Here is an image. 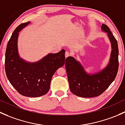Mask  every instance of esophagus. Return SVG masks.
Returning <instances> with one entry per match:
<instances>
[{"instance_id": "34e87169", "label": "esophagus", "mask_w": 125, "mask_h": 125, "mask_svg": "<svg viewBox=\"0 0 125 125\" xmlns=\"http://www.w3.org/2000/svg\"><path fill=\"white\" fill-rule=\"evenodd\" d=\"M70 55H71V54H70V52H68V51H66V52H65V58L68 57V56H70Z\"/></svg>"}]
</instances>
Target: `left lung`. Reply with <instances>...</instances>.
Listing matches in <instances>:
<instances>
[{"label":"left lung","mask_w":125,"mask_h":125,"mask_svg":"<svg viewBox=\"0 0 125 125\" xmlns=\"http://www.w3.org/2000/svg\"><path fill=\"white\" fill-rule=\"evenodd\" d=\"M101 29L107 34L111 44L110 61L106 67L99 72L90 74L74 58L69 56L65 60L70 91L77 96L93 97L99 96L107 89L116 77L119 69L117 42L106 24H102Z\"/></svg>","instance_id":"1"}]
</instances>
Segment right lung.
<instances>
[{
  "label": "right lung",
  "mask_w": 125,
  "mask_h": 125,
  "mask_svg": "<svg viewBox=\"0 0 125 125\" xmlns=\"http://www.w3.org/2000/svg\"><path fill=\"white\" fill-rule=\"evenodd\" d=\"M30 21L19 26L12 33L5 53L6 76L11 84L20 94L37 97L46 94L55 72L65 63V50L56 53H49L37 62L26 61L18 52L19 32Z\"/></svg>",
  "instance_id": "right-lung-1"
}]
</instances>
